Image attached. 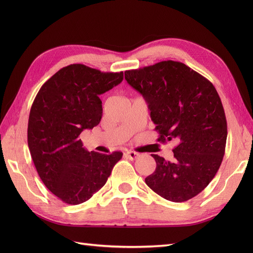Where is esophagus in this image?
I'll return each instance as SVG.
<instances>
[{
    "label": "esophagus",
    "instance_id": "34e87169",
    "mask_svg": "<svg viewBox=\"0 0 253 253\" xmlns=\"http://www.w3.org/2000/svg\"><path fill=\"white\" fill-rule=\"evenodd\" d=\"M126 155L127 156L128 159L135 160L136 158L139 157V153H137V152H135V151H127V152L126 153Z\"/></svg>",
    "mask_w": 253,
    "mask_h": 253
}]
</instances>
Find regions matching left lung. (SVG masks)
<instances>
[{
    "label": "left lung",
    "mask_w": 253,
    "mask_h": 253,
    "mask_svg": "<svg viewBox=\"0 0 253 253\" xmlns=\"http://www.w3.org/2000/svg\"><path fill=\"white\" fill-rule=\"evenodd\" d=\"M125 78L148 102L157 140L178 142L173 162L152 154L156 169L145 183L168 201L191 200L209 185L225 154L227 120L215 87L172 60L126 71Z\"/></svg>",
    "instance_id": "left-lung-1"
}]
</instances>
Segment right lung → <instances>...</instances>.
Wrapping results in <instances>:
<instances>
[{
  "mask_svg": "<svg viewBox=\"0 0 253 253\" xmlns=\"http://www.w3.org/2000/svg\"><path fill=\"white\" fill-rule=\"evenodd\" d=\"M124 80V72L102 73L83 64L61 68L41 86L32 105L27 141L38 174L52 194L68 205L88 201L122 157L88 152L80 134L98 126L101 94Z\"/></svg>",
  "mask_w": 253,
  "mask_h": 253,
  "instance_id": "1",
  "label": "right lung"
}]
</instances>
